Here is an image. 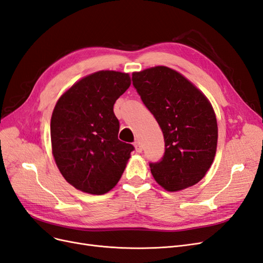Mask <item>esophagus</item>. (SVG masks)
I'll return each instance as SVG.
<instances>
[{
    "mask_svg": "<svg viewBox=\"0 0 263 263\" xmlns=\"http://www.w3.org/2000/svg\"><path fill=\"white\" fill-rule=\"evenodd\" d=\"M134 146H135V148H136V151L137 153H141L142 151V146H141V144H140V141H135L134 142Z\"/></svg>",
    "mask_w": 263,
    "mask_h": 263,
    "instance_id": "esophagus-1",
    "label": "esophagus"
}]
</instances>
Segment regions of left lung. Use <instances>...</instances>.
<instances>
[{"instance_id": "obj_1", "label": "left lung", "mask_w": 263, "mask_h": 263, "mask_svg": "<svg viewBox=\"0 0 263 263\" xmlns=\"http://www.w3.org/2000/svg\"><path fill=\"white\" fill-rule=\"evenodd\" d=\"M132 80L163 134V157L149 163L155 180L170 192L194 185L211 168L216 154L218 130L211 103L187 79L168 67L134 72Z\"/></svg>"}]
</instances>
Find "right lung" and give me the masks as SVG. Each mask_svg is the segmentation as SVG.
<instances>
[{
	"instance_id": "right-lung-1",
	"label": "right lung",
	"mask_w": 263,
	"mask_h": 263,
	"mask_svg": "<svg viewBox=\"0 0 263 263\" xmlns=\"http://www.w3.org/2000/svg\"><path fill=\"white\" fill-rule=\"evenodd\" d=\"M130 78L99 71L83 78L62 95L50 122L51 146L58 169L71 185L90 194H104L121 179L135 149L118 139L116 100Z\"/></svg>"
}]
</instances>
